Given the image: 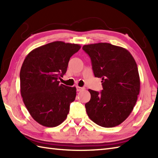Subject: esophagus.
<instances>
[{"label":"esophagus","instance_id":"34e87169","mask_svg":"<svg viewBox=\"0 0 158 158\" xmlns=\"http://www.w3.org/2000/svg\"><path fill=\"white\" fill-rule=\"evenodd\" d=\"M76 88H77V92H80V91H81V90L83 89V88H81V87H79L78 85H77Z\"/></svg>","mask_w":158,"mask_h":158}]
</instances>
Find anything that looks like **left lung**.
Listing matches in <instances>:
<instances>
[{
	"label": "left lung",
	"mask_w": 158,
	"mask_h": 158,
	"mask_svg": "<svg viewBox=\"0 0 158 158\" xmlns=\"http://www.w3.org/2000/svg\"><path fill=\"white\" fill-rule=\"evenodd\" d=\"M91 58L96 77L102 78V92L88 89L85 106L88 117L98 126L112 127L124 122L135 106L140 92L138 67L125 48L107 43L83 45Z\"/></svg>",
	"instance_id": "1"
}]
</instances>
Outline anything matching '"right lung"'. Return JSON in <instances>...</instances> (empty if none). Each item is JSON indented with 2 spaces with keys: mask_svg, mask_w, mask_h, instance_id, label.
Masks as SVG:
<instances>
[{
  "mask_svg": "<svg viewBox=\"0 0 158 158\" xmlns=\"http://www.w3.org/2000/svg\"><path fill=\"white\" fill-rule=\"evenodd\" d=\"M80 48L78 44L54 41L33 49L23 60L20 92L29 113L43 126H58L66 118L77 89L60 84L58 79Z\"/></svg>",
  "mask_w": 158,
  "mask_h": 158,
  "instance_id": "1",
  "label": "right lung"
}]
</instances>
